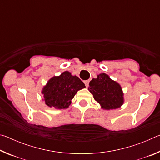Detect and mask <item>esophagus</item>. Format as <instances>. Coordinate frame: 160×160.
<instances>
[{
  "label": "esophagus",
  "mask_w": 160,
  "mask_h": 160,
  "mask_svg": "<svg viewBox=\"0 0 160 160\" xmlns=\"http://www.w3.org/2000/svg\"><path fill=\"white\" fill-rule=\"evenodd\" d=\"M84 82H85V86L87 87V88H88V87L89 86V82H90V80H85V81H84Z\"/></svg>",
  "instance_id": "obj_1"
}]
</instances>
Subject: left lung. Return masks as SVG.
<instances>
[{"mask_svg":"<svg viewBox=\"0 0 160 160\" xmlns=\"http://www.w3.org/2000/svg\"><path fill=\"white\" fill-rule=\"evenodd\" d=\"M88 90L101 108L112 110L120 108L123 104V92L121 85L112 80L106 73H100L90 82Z\"/></svg>","mask_w":160,"mask_h":160,"instance_id":"8db88e82","label":"left lung"}]
</instances>
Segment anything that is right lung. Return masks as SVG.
I'll use <instances>...</instances> for the list:
<instances>
[{
	"label": "right lung",
	"instance_id": "1",
	"mask_svg": "<svg viewBox=\"0 0 160 160\" xmlns=\"http://www.w3.org/2000/svg\"><path fill=\"white\" fill-rule=\"evenodd\" d=\"M85 88V84L79 78L65 71L59 76L51 78L43 88L42 94L48 107L56 109H67L78 91Z\"/></svg>",
	"mask_w": 160,
	"mask_h": 160
}]
</instances>
